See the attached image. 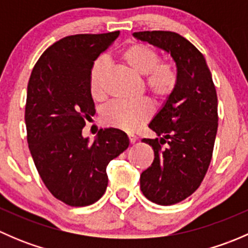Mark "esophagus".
Wrapping results in <instances>:
<instances>
[{"label":"esophagus","mask_w":248,"mask_h":248,"mask_svg":"<svg viewBox=\"0 0 248 248\" xmlns=\"http://www.w3.org/2000/svg\"><path fill=\"white\" fill-rule=\"evenodd\" d=\"M128 140L131 144H134L137 141V137L136 136H132V134H128Z\"/></svg>","instance_id":"esophagus-1"}]
</instances>
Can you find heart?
I'll list each match as a JSON object with an SVG mask.
<instances>
[{"mask_svg": "<svg viewBox=\"0 0 248 248\" xmlns=\"http://www.w3.org/2000/svg\"><path fill=\"white\" fill-rule=\"evenodd\" d=\"M122 63L140 77H145V89L159 103L170 98L177 87L179 76L175 64L161 61L159 52L144 43H134L124 47L120 54ZM109 61L99 57L93 62L89 76V89L92 98L103 101L107 96V78ZM154 112V106L147 98L138 101H119L108 104L102 112V120L110 127L121 131L134 132L144 124Z\"/></svg>", "mask_w": 248, "mask_h": 248, "instance_id": "heart-1", "label": "heart"}]
</instances>
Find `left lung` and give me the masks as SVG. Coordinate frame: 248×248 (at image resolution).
<instances>
[{
	"instance_id": "1",
	"label": "left lung",
	"mask_w": 248,
	"mask_h": 248,
	"mask_svg": "<svg viewBox=\"0 0 248 248\" xmlns=\"http://www.w3.org/2000/svg\"><path fill=\"white\" fill-rule=\"evenodd\" d=\"M133 36L170 52L179 76L176 90L149 124L158 138L141 139L155 158L140 175V189L167 206L194 193L209 169L218 127L216 87L205 57L182 36L170 31Z\"/></svg>"
}]
</instances>
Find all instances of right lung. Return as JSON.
Wrapping results in <instances>:
<instances>
[{"label":"right lung","mask_w":248,"mask_h":248,"mask_svg":"<svg viewBox=\"0 0 248 248\" xmlns=\"http://www.w3.org/2000/svg\"><path fill=\"white\" fill-rule=\"evenodd\" d=\"M119 34L60 39L39 57L27 85L25 124L34 166L50 193L71 206H87L103 196L107 166L129 145L126 134L115 128L99 129L91 145L81 136L96 112L90 71Z\"/></svg>","instance_id":"obj_1"}]
</instances>
